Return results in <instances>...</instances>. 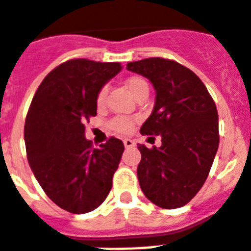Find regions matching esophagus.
Wrapping results in <instances>:
<instances>
[{"label": "esophagus", "instance_id": "34e87169", "mask_svg": "<svg viewBox=\"0 0 251 251\" xmlns=\"http://www.w3.org/2000/svg\"><path fill=\"white\" fill-rule=\"evenodd\" d=\"M124 145H125V147H134L135 146V142H134L133 139H130V138H125L124 139Z\"/></svg>", "mask_w": 251, "mask_h": 251}]
</instances>
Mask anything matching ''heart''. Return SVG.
Segmentation results:
<instances>
[{"mask_svg":"<svg viewBox=\"0 0 251 251\" xmlns=\"http://www.w3.org/2000/svg\"><path fill=\"white\" fill-rule=\"evenodd\" d=\"M125 85L127 87L131 93L134 96H137L139 92L145 91V89H149V85H147V81L141 76H130L129 79L125 81ZM106 95H108V88L101 87L97 92V96H96V104L100 108L105 104V100H106ZM137 121L135 117H126V116H116L113 117L108 124V127L114 133L118 134H127L133 130L134 122Z\"/></svg>","mask_w":251,"mask_h":251,"instance_id":"heart-1","label":"heart"}]
</instances>
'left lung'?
I'll list each match as a JSON object with an SVG mask.
<instances>
[{
    "label": "left lung",
    "mask_w": 251,
    "mask_h": 251,
    "mask_svg": "<svg viewBox=\"0 0 251 251\" xmlns=\"http://www.w3.org/2000/svg\"><path fill=\"white\" fill-rule=\"evenodd\" d=\"M126 68L147 77L156 92L155 106L141 134L160 135L162 145H138L141 189L160 208H180L201 189L219 149L215 101L198 75L175 60L147 57Z\"/></svg>",
    "instance_id": "1"
}]
</instances>
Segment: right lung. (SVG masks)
I'll return each mask as SVG.
<instances>
[{"mask_svg":"<svg viewBox=\"0 0 251 251\" xmlns=\"http://www.w3.org/2000/svg\"><path fill=\"white\" fill-rule=\"evenodd\" d=\"M121 68L117 62L67 60L43 79L28 108L24 131L28 164L45 194L74 215L105 201L125 150L114 137L93 149L84 126L97 114L99 89Z\"/></svg>","mask_w":251,"mask_h":251,"instance_id":"right-lung-1","label":"right lung"}]
</instances>
